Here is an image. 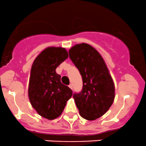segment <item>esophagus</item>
Segmentation results:
<instances>
[{"mask_svg": "<svg viewBox=\"0 0 146 146\" xmlns=\"http://www.w3.org/2000/svg\"><path fill=\"white\" fill-rule=\"evenodd\" d=\"M69 88L71 90H73V85H72V84H70V85H69Z\"/></svg>", "mask_w": 146, "mask_h": 146, "instance_id": "esophagus-1", "label": "esophagus"}]
</instances>
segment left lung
Wrapping results in <instances>:
<instances>
[{
    "label": "left lung",
    "mask_w": 146,
    "mask_h": 146,
    "mask_svg": "<svg viewBox=\"0 0 146 146\" xmlns=\"http://www.w3.org/2000/svg\"><path fill=\"white\" fill-rule=\"evenodd\" d=\"M68 53L83 84L81 92L73 94L75 102L82 118L95 120L104 115L114 102V82L103 58L92 46L78 44Z\"/></svg>",
    "instance_id": "obj_1"
}]
</instances>
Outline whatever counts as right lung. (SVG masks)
<instances>
[{
	"label": "right lung",
	"mask_w": 146,
	"mask_h": 146,
	"mask_svg": "<svg viewBox=\"0 0 146 146\" xmlns=\"http://www.w3.org/2000/svg\"><path fill=\"white\" fill-rule=\"evenodd\" d=\"M68 57L66 48L51 46L36 56L32 66L28 96L36 112L52 120L62 114L73 91L61 83L56 68Z\"/></svg>",
	"instance_id": "obj_1"
}]
</instances>
